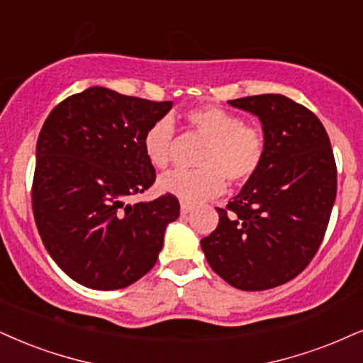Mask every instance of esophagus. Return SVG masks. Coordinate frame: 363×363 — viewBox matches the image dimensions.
<instances>
[{
  "mask_svg": "<svg viewBox=\"0 0 363 363\" xmlns=\"http://www.w3.org/2000/svg\"><path fill=\"white\" fill-rule=\"evenodd\" d=\"M194 212V207L189 203H182V216H189V213Z\"/></svg>",
  "mask_w": 363,
  "mask_h": 363,
  "instance_id": "34e87169",
  "label": "esophagus"
}]
</instances>
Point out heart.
Here are the masks:
<instances>
[{
  "label": "heart",
  "instance_id": "obj_1",
  "mask_svg": "<svg viewBox=\"0 0 363 363\" xmlns=\"http://www.w3.org/2000/svg\"><path fill=\"white\" fill-rule=\"evenodd\" d=\"M186 126L205 140L196 158L199 169H174L158 180V190L182 203L195 205L225 190V180L239 186L247 183L264 160V136L257 128L244 124L239 116L218 106H203L185 114ZM143 151L155 168H167L172 160L174 128L172 119L161 118L143 134Z\"/></svg>",
  "mask_w": 363,
  "mask_h": 363
}]
</instances>
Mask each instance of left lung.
I'll return each instance as SVG.
<instances>
[{"instance_id": "left-lung-1", "label": "left lung", "mask_w": 363, "mask_h": 363, "mask_svg": "<svg viewBox=\"0 0 363 363\" xmlns=\"http://www.w3.org/2000/svg\"><path fill=\"white\" fill-rule=\"evenodd\" d=\"M229 104L261 121L264 160L227 208H217V229L200 245L230 286L271 289L315 257L337 196V164L323 124L305 106L281 94Z\"/></svg>"}]
</instances>
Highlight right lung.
Segmentation results:
<instances>
[{
    "label": "right lung",
    "instance_id": "right-lung-1",
    "mask_svg": "<svg viewBox=\"0 0 363 363\" xmlns=\"http://www.w3.org/2000/svg\"><path fill=\"white\" fill-rule=\"evenodd\" d=\"M173 102L89 87L48 114L37 141L31 205L45 249L79 284L111 291L156 264L168 223L180 216L172 195L126 203L155 183L143 134Z\"/></svg>",
    "mask_w": 363,
    "mask_h": 363
}]
</instances>
